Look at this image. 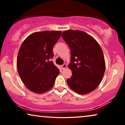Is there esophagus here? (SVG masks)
I'll use <instances>...</instances> for the list:
<instances>
[{
	"label": "esophagus",
	"instance_id": "obj_1",
	"mask_svg": "<svg viewBox=\"0 0 125 125\" xmlns=\"http://www.w3.org/2000/svg\"><path fill=\"white\" fill-rule=\"evenodd\" d=\"M61 68H62V69H65V68H66V67H67V65L65 64H64L61 66Z\"/></svg>",
	"mask_w": 125,
	"mask_h": 125
}]
</instances>
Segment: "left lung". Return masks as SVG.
Masks as SVG:
<instances>
[{"mask_svg": "<svg viewBox=\"0 0 125 125\" xmlns=\"http://www.w3.org/2000/svg\"><path fill=\"white\" fill-rule=\"evenodd\" d=\"M61 36L70 48L72 76L67 79L68 86L80 94L89 93L101 82L105 71V61L100 44L86 32L67 30Z\"/></svg>", "mask_w": 125, "mask_h": 125, "instance_id": "obj_1", "label": "left lung"}]
</instances>
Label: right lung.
<instances>
[{
	"instance_id": "obj_1",
	"label": "right lung",
	"mask_w": 125,
	"mask_h": 125,
	"mask_svg": "<svg viewBox=\"0 0 125 125\" xmlns=\"http://www.w3.org/2000/svg\"><path fill=\"white\" fill-rule=\"evenodd\" d=\"M60 31H45L31 34L24 40L17 57V69L27 89L44 93L53 86L60 73L50 60L53 48L61 36Z\"/></svg>"
}]
</instances>
